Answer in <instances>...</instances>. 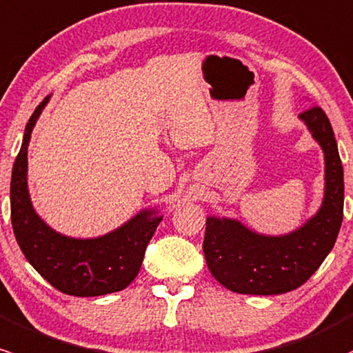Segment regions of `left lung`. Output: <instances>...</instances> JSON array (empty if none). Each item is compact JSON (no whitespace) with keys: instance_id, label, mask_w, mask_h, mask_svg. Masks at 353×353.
Here are the masks:
<instances>
[{"instance_id":"obj_1","label":"left lung","mask_w":353,"mask_h":353,"mask_svg":"<svg viewBox=\"0 0 353 353\" xmlns=\"http://www.w3.org/2000/svg\"><path fill=\"white\" fill-rule=\"evenodd\" d=\"M325 154L323 204L293 233L263 236L236 219H206L203 251L221 285L245 295L292 292L320 268L334 248L343 219V168L325 112L312 105L300 114Z\"/></svg>"}]
</instances>
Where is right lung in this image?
I'll list each match as a JSON object with an SVG mask.
<instances>
[{
  "instance_id": "obj_1",
  "label": "right lung",
  "mask_w": 353,
  "mask_h": 353,
  "mask_svg": "<svg viewBox=\"0 0 353 353\" xmlns=\"http://www.w3.org/2000/svg\"><path fill=\"white\" fill-rule=\"evenodd\" d=\"M34 108L25 129L21 149L11 174V224L23 254L41 276L61 293L73 296H100L120 292L137 276L145 248L162 216L141 211L129 223L94 239L63 236L38 218L30 201L26 170L32 130L48 102Z\"/></svg>"
}]
</instances>
